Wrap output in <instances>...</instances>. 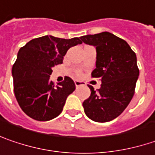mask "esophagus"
<instances>
[{
  "instance_id": "34e87169",
  "label": "esophagus",
  "mask_w": 155,
  "mask_h": 155,
  "mask_svg": "<svg viewBox=\"0 0 155 155\" xmlns=\"http://www.w3.org/2000/svg\"><path fill=\"white\" fill-rule=\"evenodd\" d=\"M74 84H75V87H81V86H84L86 85V83L83 82V81H74Z\"/></svg>"
}]
</instances>
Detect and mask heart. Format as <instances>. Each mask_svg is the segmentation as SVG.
Listing matches in <instances>:
<instances>
[{"label":"heart","instance_id":"1","mask_svg":"<svg viewBox=\"0 0 155 155\" xmlns=\"http://www.w3.org/2000/svg\"><path fill=\"white\" fill-rule=\"evenodd\" d=\"M76 74H77L78 76H80V75L81 74V72H77V73H76Z\"/></svg>","mask_w":155,"mask_h":155}]
</instances>
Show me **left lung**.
<instances>
[{"label":"left lung","mask_w":155,"mask_h":155,"mask_svg":"<svg viewBox=\"0 0 155 155\" xmlns=\"http://www.w3.org/2000/svg\"><path fill=\"white\" fill-rule=\"evenodd\" d=\"M96 48V68L92 77L99 78L97 91L88 85L91 95L83 102L84 111L98 123L113 120L125 110L135 94L139 76L136 55L125 40L108 31L81 37Z\"/></svg>","instance_id":"8db88e82"}]
</instances>
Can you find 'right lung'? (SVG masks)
<instances>
[{"label": "right lung", "mask_w": 155, "mask_h": 155, "mask_svg": "<svg viewBox=\"0 0 155 155\" xmlns=\"http://www.w3.org/2000/svg\"><path fill=\"white\" fill-rule=\"evenodd\" d=\"M81 44L79 38L64 39L47 35L19 49L12 68L14 91L20 108L30 117L49 121L61 113L75 85L66 76L55 86L50 81L52 68L62 63L69 48Z\"/></svg>", "instance_id": "right-lung-1"}]
</instances>
